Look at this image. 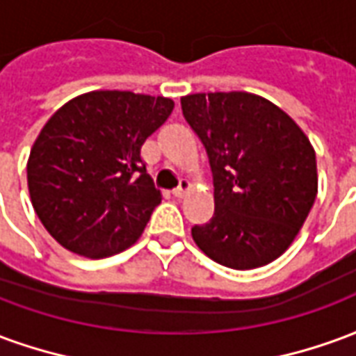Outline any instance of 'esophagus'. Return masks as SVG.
I'll return each mask as SVG.
<instances>
[{
	"mask_svg": "<svg viewBox=\"0 0 356 356\" xmlns=\"http://www.w3.org/2000/svg\"><path fill=\"white\" fill-rule=\"evenodd\" d=\"M191 188H193V185H191V181H186V179H183V181L179 183L177 188L173 191V196H175V198H183V196H185V194L188 193Z\"/></svg>",
	"mask_w": 356,
	"mask_h": 356,
	"instance_id": "esophagus-1",
	"label": "esophagus"
}]
</instances>
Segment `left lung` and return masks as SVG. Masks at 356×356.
Here are the masks:
<instances>
[{"label":"left lung","instance_id":"left-lung-1","mask_svg":"<svg viewBox=\"0 0 356 356\" xmlns=\"http://www.w3.org/2000/svg\"><path fill=\"white\" fill-rule=\"evenodd\" d=\"M213 173L216 211L193 240L219 265L250 270L291 246L318 193L316 154L282 108L246 91L181 97Z\"/></svg>","mask_w":356,"mask_h":356}]
</instances>
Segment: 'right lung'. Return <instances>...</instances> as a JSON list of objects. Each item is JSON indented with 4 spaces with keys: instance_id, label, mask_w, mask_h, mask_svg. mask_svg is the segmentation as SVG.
I'll return each mask as SVG.
<instances>
[{
    "instance_id": "add662e5",
    "label": "right lung",
    "mask_w": 356,
    "mask_h": 356,
    "mask_svg": "<svg viewBox=\"0 0 356 356\" xmlns=\"http://www.w3.org/2000/svg\"><path fill=\"white\" fill-rule=\"evenodd\" d=\"M173 106L168 97L89 91L47 120L28 158V193L60 246L102 259L140 238L162 202L140 147Z\"/></svg>"
}]
</instances>
